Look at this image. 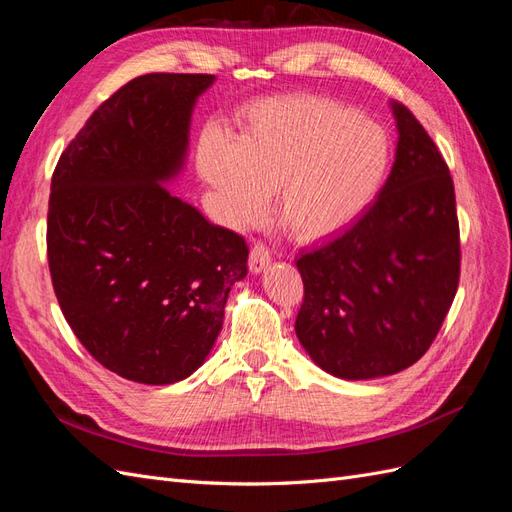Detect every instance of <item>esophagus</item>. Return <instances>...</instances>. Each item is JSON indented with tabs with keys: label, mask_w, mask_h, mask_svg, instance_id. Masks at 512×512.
<instances>
[{
	"label": "esophagus",
	"mask_w": 512,
	"mask_h": 512,
	"mask_svg": "<svg viewBox=\"0 0 512 512\" xmlns=\"http://www.w3.org/2000/svg\"><path fill=\"white\" fill-rule=\"evenodd\" d=\"M271 265V252L267 245L254 243L252 252H250V271L252 273H262Z\"/></svg>",
	"instance_id": "obj_1"
}]
</instances>
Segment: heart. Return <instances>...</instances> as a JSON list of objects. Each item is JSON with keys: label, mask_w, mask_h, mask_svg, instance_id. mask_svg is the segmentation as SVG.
I'll return each mask as SVG.
<instances>
[{"label": "heart", "mask_w": 512, "mask_h": 512, "mask_svg": "<svg viewBox=\"0 0 512 512\" xmlns=\"http://www.w3.org/2000/svg\"><path fill=\"white\" fill-rule=\"evenodd\" d=\"M391 138L354 108L322 96H284L252 104L239 136L207 128L196 168L218 194L230 226L267 211L299 239H322L352 224L374 203L389 175Z\"/></svg>", "instance_id": "heart-1"}]
</instances>
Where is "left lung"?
I'll list each match as a JSON object with an SVG mask.
<instances>
[{"instance_id": "1", "label": "left lung", "mask_w": 512, "mask_h": 512, "mask_svg": "<svg viewBox=\"0 0 512 512\" xmlns=\"http://www.w3.org/2000/svg\"><path fill=\"white\" fill-rule=\"evenodd\" d=\"M397 149L378 198L339 235L301 252L294 331L327 374L371 380L427 352L459 284L455 188L436 143L391 102Z\"/></svg>"}]
</instances>
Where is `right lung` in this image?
<instances>
[{
	"instance_id": "right-lung-1",
	"label": "right lung",
	"mask_w": 512,
	"mask_h": 512,
	"mask_svg": "<svg viewBox=\"0 0 512 512\" xmlns=\"http://www.w3.org/2000/svg\"><path fill=\"white\" fill-rule=\"evenodd\" d=\"M213 74H145L87 119L51 179L46 247L61 312L117 376L175 384L205 363L245 239L168 192Z\"/></svg>"
}]
</instances>
